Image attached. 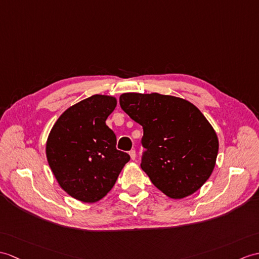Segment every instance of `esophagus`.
<instances>
[{
    "mask_svg": "<svg viewBox=\"0 0 259 259\" xmlns=\"http://www.w3.org/2000/svg\"><path fill=\"white\" fill-rule=\"evenodd\" d=\"M129 155H130L131 160H136L137 159V153H136L135 150H131V151L129 152Z\"/></svg>",
    "mask_w": 259,
    "mask_h": 259,
    "instance_id": "34e87169",
    "label": "esophagus"
}]
</instances>
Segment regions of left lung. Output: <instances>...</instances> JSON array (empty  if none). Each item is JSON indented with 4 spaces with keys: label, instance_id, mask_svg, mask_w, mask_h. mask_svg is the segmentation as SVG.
<instances>
[{
    "label": "left lung",
    "instance_id": "1",
    "mask_svg": "<svg viewBox=\"0 0 259 259\" xmlns=\"http://www.w3.org/2000/svg\"><path fill=\"white\" fill-rule=\"evenodd\" d=\"M120 106L142 125L147 149L141 169L155 188L174 200L202 188L214 170L219 138L192 102L158 93H124Z\"/></svg>",
    "mask_w": 259,
    "mask_h": 259
}]
</instances>
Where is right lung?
Here are the masks:
<instances>
[{
    "label": "right lung",
    "mask_w": 259,
    "mask_h": 259,
    "mask_svg": "<svg viewBox=\"0 0 259 259\" xmlns=\"http://www.w3.org/2000/svg\"><path fill=\"white\" fill-rule=\"evenodd\" d=\"M116 106L113 96L93 95L66 109L48 135L46 158L54 177L80 202L105 197L130 160L116 149V135L106 124Z\"/></svg>",
    "instance_id": "right-lung-1"
}]
</instances>
